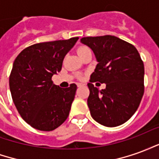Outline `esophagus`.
<instances>
[{
	"label": "esophagus",
	"mask_w": 159,
	"mask_h": 159,
	"mask_svg": "<svg viewBox=\"0 0 159 159\" xmlns=\"http://www.w3.org/2000/svg\"><path fill=\"white\" fill-rule=\"evenodd\" d=\"M84 86H85L84 84H81V83H77V87H78V88H81V87H84Z\"/></svg>",
	"instance_id": "34e87169"
}]
</instances>
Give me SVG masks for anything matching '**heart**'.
Masks as SVG:
<instances>
[{"mask_svg":"<svg viewBox=\"0 0 159 159\" xmlns=\"http://www.w3.org/2000/svg\"><path fill=\"white\" fill-rule=\"evenodd\" d=\"M88 51H90L89 48H88L87 47H80L79 48L77 49V53H78V55H82L83 53L84 52H88Z\"/></svg>","mask_w":159,"mask_h":159,"instance_id":"b5f03b06","label":"heart"}]
</instances>
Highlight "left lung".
Here are the masks:
<instances>
[{"label":"left lung","instance_id":"1","mask_svg":"<svg viewBox=\"0 0 159 159\" xmlns=\"http://www.w3.org/2000/svg\"><path fill=\"white\" fill-rule=\"evenodd\" d=\"M97 64L91 76L88 107L91 117L106 127H117L133 116L144 93V64L132 44L113 36L83 37ZM106 83L100 90L92 82Z\"/></svg>","mask_w":159,"mask_h":159}]
</instances>
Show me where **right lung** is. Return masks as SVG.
<instances>
[{
    "label": "right lung",
    "instance_id": "right-lung-1",
    "mask_svg": "<svg viewBox=\"0 0 159 159\" xmlns=\"http://www.w3.org/2000/svg\"><path fill=\"white\" fill-rule=\"evenodd\" d=\"M69 40L37 43L17 56L9 77L13 103L26 123L42 131H52L68 117L76 85L62 89L52 76L61 70L65 56L77 42Z\"/></svg>",
    "mask_w": 159,
    "mask_h": 159
}]
</instances>
